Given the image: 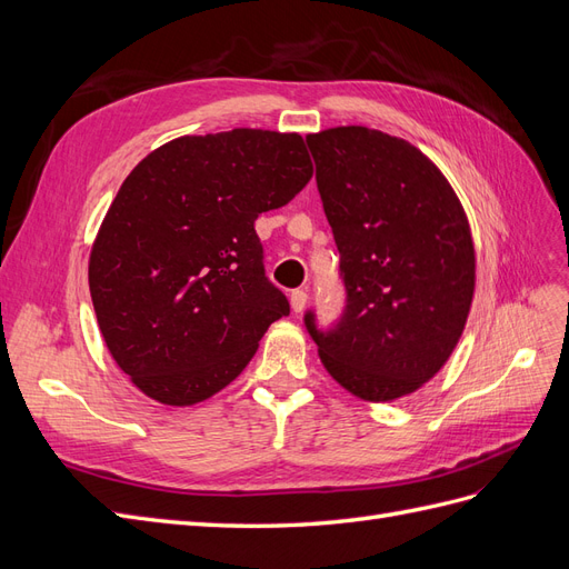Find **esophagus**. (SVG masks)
Listing matches in <instances>:
<instances>
[{
    "label": "esophagus",
    "instance_id": "esophagus-1",
    "mask_svg": "<svg viewBox=\"0 0 569 569\" xmlns=\"http://www.w3.org/2000/svg\"><path fill=\"white\" fill-rule=\"evenodd\" d=\"M306 299H308V295H306L303 289H295V291H291V295H289L291 311H295V313H301L303 308H306Z\"/></svg>",
    "mask_w": 569,
    "mask_h": 569
}]
</instances>
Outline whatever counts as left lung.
Wrapping results in <instances>:
<instances>
[{
	"instance_id": "obj_1",
	"label": "left lung",
	"mask_w": 569,
	"mask_h": 569,
	"mask_svg": "<svg viewBox=\"0 0 569 569\" xmlns=\"http://www.w3.org/2000/svg\"><path fill=\"white\" fill-rule=\"evenodd\" d=\"M339 249L347 308L330 330L303 316L322 366L366 401H393L443 368L475 295L470 222L441 170L363 126L306 137Z\"/></svg>"
}]
</instances>
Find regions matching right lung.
Here are the masks:
<instances>
[{"instance_id":"right-lung-1","label":"right lung","mask_w":569,"mask_h":569,"mask_svg":"<svg viewBox=\"0 0 569 569\" xmlns=\"http://www.w3.org/2000/svg\"><path fill=\"white\" fill-rule=\"evenodd\" d=\"M311 178L301 134L251 128L178 137L132 168L92 244L90 295L113 360L149 399H209L289 316L253 222Z\"/></svg>"}]
</instances>
